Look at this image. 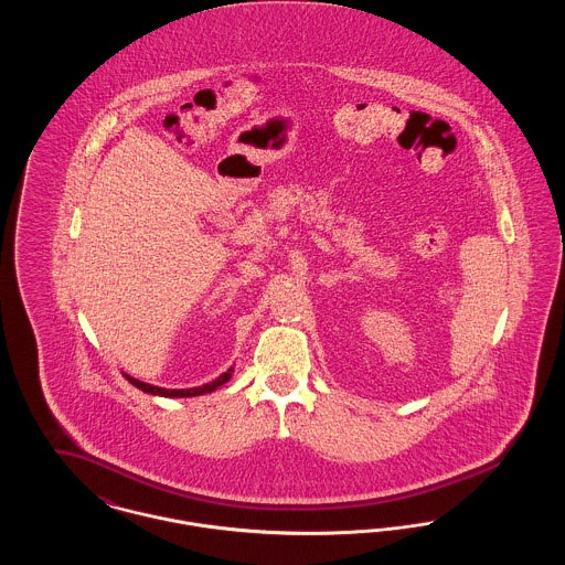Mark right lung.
<instances>
[{
	"label": "right lung",
	"instance_id": "right-lung-1",
	"mask_svg": "<svg viewBox=\"0 0 565 565\" xmlns=\"http://www.w3.org/2000/svg\"><path fill=\"white\" fill-rule=\"evenodd\" d=\"M233 366L226 371V373H222V375L214 379V381H210V383H205V385H199V387H186V390H167V387H159V385H150V383H143V381H139V379H135V376L127 375V373H122L125 379L135 385L137 390H141V392H146V394H152V396H164V398H190V396H201V394H210V392H214L217 390L220 385H224L231 376H233Z\"/></svg>",
	"mask_w": 565,
	"mask_h": 565
}]
</instances>
